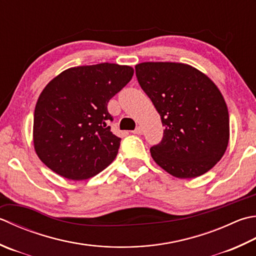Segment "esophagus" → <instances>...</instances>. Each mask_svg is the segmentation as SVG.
<instances>
[{
	"mask_svg": "<svg viewBox=\"0 0 256 256\" xmlns=\"http://www.w3.org/2000/svg\"><path fill=\"white\" fill-rule=\"evenodd\" d=\"M132 133H134V134H142L143 133V130H142V128L138 126V128H135Z\"/></svg>",
	"mask_w": 256,
	"mask_h": 256,
	"instance_id": "esophagus-1",
	"label": "esophagus"
}]
</instances>
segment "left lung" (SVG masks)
<instances>
[{
    "label": "left lung",
    "mask_w": 256,
    "mask_h": 256,
    "mask_svg": "<svg viewBox=\"0 0 256 256\" xmlns=\"http://www.w3.org/2000/svg\"><path fill=\"white\" fill-rule=\"evenodd\" d=\"M135 73L165 128L162 141L150 150L155 163L178 178L210 171L230 140L228 111L218 88L183 63L144 62L135 65Z\"/></svg>",
    "instance_id": "8db88e82"
}]
</instances>
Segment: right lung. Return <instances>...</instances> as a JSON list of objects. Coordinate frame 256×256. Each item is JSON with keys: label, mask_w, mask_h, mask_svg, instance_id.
<instances>
[{"label": "right lung", "mask_w": 256, "mask_h": 256, "mask_svg": "<svg viewBox=\"0 0 256 256\" xmlns=\"http://www.w3.org/2000/svg\"><path fill=\"white\" fill-rule=\"evenodd\" d=\"M134 74L128 65L101 63L63 71L35 105L33 143L38 158L61 176L82 181L116 158L121 138L108 126V103Z\"/></svg>", "instance_id": "right-lung-1"}]
</instances>
